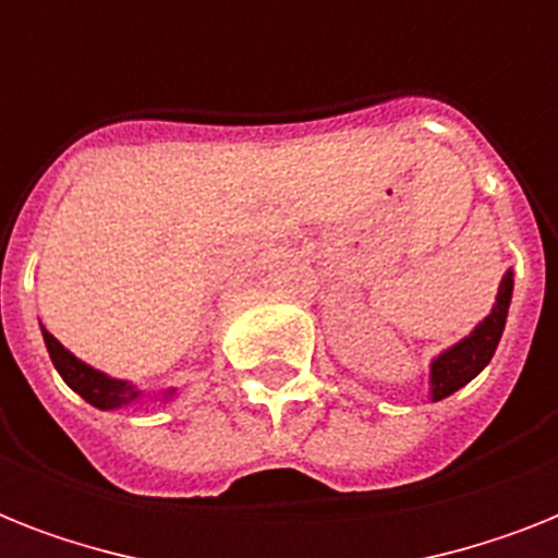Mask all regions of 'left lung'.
<instances>
[{"mask_svg": "<svg viewBox=\"0 0 558 558\" xmlns=\"http://www.w3.org/2000/svg\"><path fill=\"white\" fill-rule=\"evenodd\" d=\"M510 298H513V271H507L505 280H501L490 315L475 326L464 341H459L456 347H450V350L441 352L433 361V366H429V392H433V401H441V398L452 396L456 389L473 381L475 375L490 364L493 352H496V347L501 341V332H505Z\"/></svg>", "mask_w": 558, "mask_h": 558, "instance_id": "8db88e82", "label": "left lung"}]
</instances>
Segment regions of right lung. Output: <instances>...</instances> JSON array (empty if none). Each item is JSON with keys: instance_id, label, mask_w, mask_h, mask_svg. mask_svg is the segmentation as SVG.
I'll list each match as a JSON object with an SVG mask.
<instances>
[{"instance_id": "add662e5", "label": "right lung", "mask_w": 558, "mask_h": 558, "mask_svg": "<svg viewBox=\"0 0 558 558\" xmlns=\"http://www.w3.org/2000/svg\"><path fill=\"white\" fill-rule=\"evenodd\" d=\"M45 347H48V355H51L57 373L62 375V381L74 389L76 396H83L90 407L97 410H117V407H129L134 401L143 398V389H137L129 381H117V378H108L106 373H97L94 366L83 364L80 357H74L71 352L62 347V343L53 338L48 329L43 326ZM174 396V389H169L162 398ZM157 398V396H154Z\"/></svg>"}]
</instances>
